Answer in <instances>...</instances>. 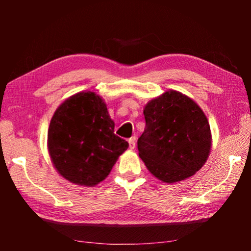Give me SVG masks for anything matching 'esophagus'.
<instances>
[{"instance_id":"obj_1","label":"esophagus","mask_w":251,"mask_h":251,"mask_svg":"<svg viewBox=\"0 0 251 251\" xmlns=\"http://www.w3.org/2000/svg\"><path fill=\"white\" fill-rule=\"evenodd\" d=\"M128 144H129V150H134L135 148V138H129L128 139Z\"/></svg>"}]
</instances>
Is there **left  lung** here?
<instances>
[{"mask_svg": "<svg viewBox=\"0 0 251 251\" xmlns=\"http://www.w3.org/2000/svg\"><path fill=\"white\" fill-rule=\"evenodd\" d=\"M146 126L138 155L157 179L174 184L196 174L209 156L211 131L196 101L169 90L144 108Z\"/></svg>", "mask_w": 251, "mask_h": 251, "instance_id": "1", "label": "left lung"}]
</instances>
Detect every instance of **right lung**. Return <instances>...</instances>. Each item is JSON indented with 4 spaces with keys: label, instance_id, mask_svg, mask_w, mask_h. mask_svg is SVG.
I'll use <instances>...</instances> for the list:
<instances>
[{
    "label": "right lung",
    "instance_id": "obj_1",
    "mask_svg": "<svg viewBox=\"0 0 251 251\" xmlns=\"http://www.w3.org/2000/svg\"><path fill=\"white\" fill-rule=\"evenodd\" d=\"M115 124L104 100L94 92H79L58 106L50 120L48 148L62 177L93 187L103 181L128 143L114 134Z\"/></svg>",
    "mask_w": 251,
    "mask_h": 251
}]
</instances>
